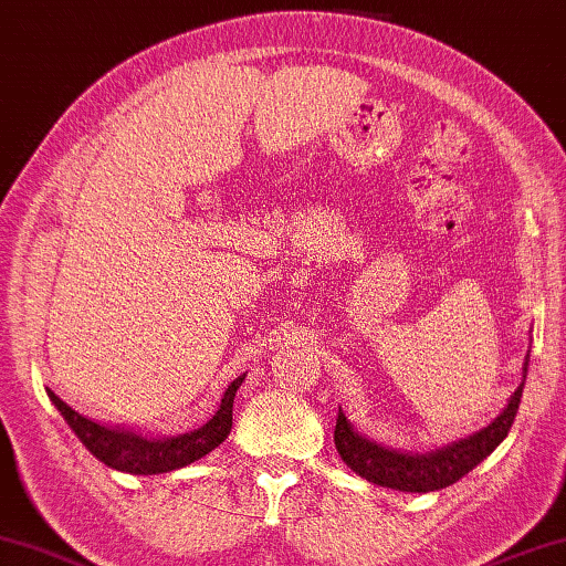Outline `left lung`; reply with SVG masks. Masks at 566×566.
I'll return each mask as SVG.
<instances>
[{
    "mask_svg": "<svg viewBox=\"0 0 566 566\" xmlns=\"http://www.w3.org/2000/svg\"><path fill=\"white\" fill-rule=\"evenodd\" d=\"M523 371L527 374V361ZM525 374L523 384L515 388L509 406H505V410L489 428H483L481 432L471 434L461 442L434 449L430 454H400L394 452V449H384L376 442H368L352 430V424L344 418L342 410L337 418V428H334V444H337V452L347 461V467H352L366 481L378 483V486L410 493L447 489L461 476H467L476 464H481L505 440V434L511 432L515 412L521 408Z\"/></svg>",
    "mask_w": 566,
    "mask_h": 566,
    "instance_id": "1",
    "label": "left lung"
}]
</instances>
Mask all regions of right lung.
<instances>
[{"instance_id": "add662e5", "label": "right lung", "mask_w": 566, "mask_h": 566, "mask_svg": "<svg viewBox=\"0 0 566 566\" xmlns=\"http://www.w3.org/2000/svg\"><path fill=\"white\" fill-rule=\"evenodd\" d=\"M244 378L247 374L234 378L232 386L224 390V398L219 402V410L214 412V418L210 422H205L202 428L186 434L166 437V440H148V437L142 434L112 430L105 428V424L92 422L57 398L51 388L49 398L53 400V406L61 410L73 432L80 437V442H83L99 461H105L107 467L117 471H126V474L151 476L168 474V471L188 467L192 461L210 454L214 447L227 440L229 430H232L234 396L239 386L244 384Z\"/></svg>"}]
</instances>
